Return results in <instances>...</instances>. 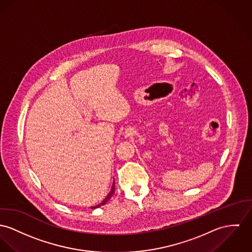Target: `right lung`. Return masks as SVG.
Masks as SVG:
<instances>
[{"mask_svg": "<svg viewBox=\"0 0 252 252\" xmlns=\"http://www.w3.org/2000/svg\"><path fill=\"white\" fill-rule=\"evenodd\" d=\"M114 192H115V182L113 181V184H112V187H111V190H110V192L108 193V194L105 196V198L99 203V204H97V205H96V206H92L91 208L92 209H96V208H97V207H100L101 205H103V204H105L109 199H110V197L113 195V194H114Z\"/></svg>", "mask_w": 252, "mask_h": 252, "instance_id": "1", "label": "right lung"}]
</instances>
